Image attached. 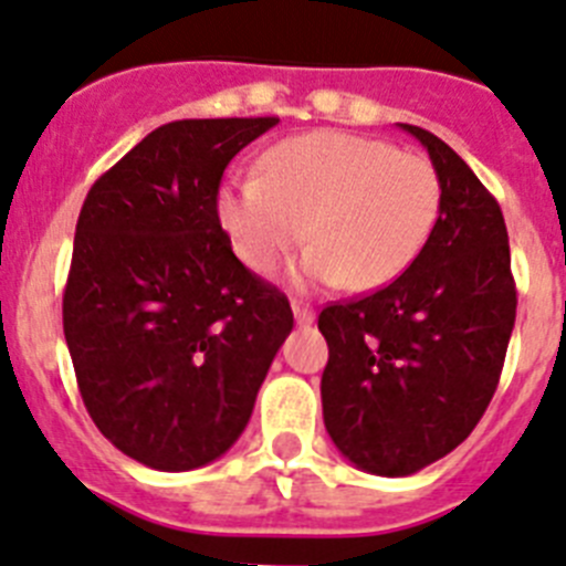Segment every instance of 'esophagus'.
I'll use <instances>...</instances> for the list:
<instances>
[{"mask_svg":"<svg viewBox=\"0 0 566 566\" xmlns=\"http://www.w3.org/2000/svg\"><path fill=\"white\" fill-rule=\"evenodd\" d=\"M293 315H295V324H298V327H307V324H313L315 321L313 307H307V304H302V302H293Z\"/></svg>","mask_w":566,"mask_h":566,"instance_id":"34e87169","label":"esophagus"}]
</instances>
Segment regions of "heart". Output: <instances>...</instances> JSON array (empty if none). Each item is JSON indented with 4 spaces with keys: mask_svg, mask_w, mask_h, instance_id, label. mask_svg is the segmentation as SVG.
<instances>
[{
    "mask_svg": "<svg viewBox=\"0 0 566 566\" xmlns=\"http://www.w3.org/2000/svg\"><path fill=\"white\" fill-rule=\"evenodd\" d=\"M442 200L422 155L386 140L318 129L271 146L259 177L228 180L217 220L245 268L264 273L310 233L298 284L378 290L409 271Z\"/></svg>",
    "mask_w": 566,
    "mask_h": 566,
    "instance_id": "obj_1",
    "label": "heart"
}]
</instances>
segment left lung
Returning a JSON list of instances; mask_svg holds the SVG:
<instances>
[{"mask_svg":"<svg viewBox=\"0 0 566 566\" xmlns=\"http://www.w3.org/2000/svg\"><path fill=\"white\" fill-rule=\"evenodd\" d=\"M429 151L442 200L403 276L321 310L329 360L324 426L366 473L409 476L451 454L485 415L516 321L505 217L448 144L400 124Z\"/></svg>","mask_w":566,"mask_h":566,"instance_id":"8db88e82","label":"left lung"}]
</instances>
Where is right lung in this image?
<instances>
[{"label":"right lung","mask_w":566,"mask_h":566,"mask_svg":"<svg viewBox=\"0 0 566 566\" xmlns=\"http://www.w3.org/2000/svg\"><path fill=\"white\" fill-rule=\"evenodd\" d=\"M279 118L171 120L86 195L64 338L101 434L155 471L220 460L293 329L290 304L217 220L233 155Z\"/></svg>","instance_id":"add662e5"}]
</instances>
